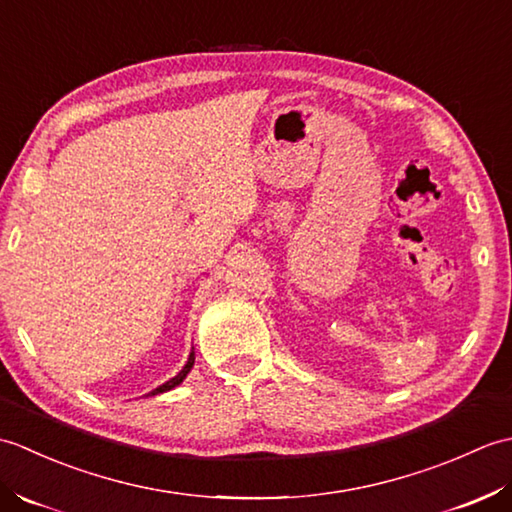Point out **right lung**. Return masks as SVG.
Masks as SVG:
<instances>
[{"label": "right lung", "instance_id": "obj_1", "mask_svg": "<svg viewBox=\"0 0 512 512\" xmlns=\"http://www.w3.org/2000/svg\"><path fill=\"white\" fill-rule=\"evenodd\" d=\"M193 361H195V354L191 352V356H189V361H187V365H184V369H182V372H180L178 376H173L171 380H167V383H165V385H160L158 389H154V391H151V396H156V394H162V391H169V389H173V387H176V385H180V383H182V380H184V376H187V374L191 372V367H193Z\"/></svg>", "mask_w": 512, "mask_h": 512}]
</instances>
